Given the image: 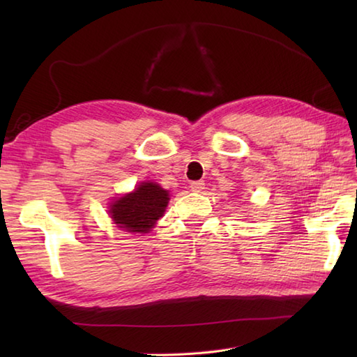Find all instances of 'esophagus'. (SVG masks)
<instances>
[{
  "mask_svg": "<svg viewBox=\"0 0 357 357\" xmlns=\"http://www.w3.org/2000/svg\"><path fill=\"white\" fill-rule=\"evenodd\" d=\"M190 188L195 193H202L204 188H206V183L204 181H195V183L190 184Z\"/></svg>",
  "mask_w": 357,
  "mask_h": 357,
  "instance_id": "esophagus-1",
  "label": "esophagus"
}]
</instances>
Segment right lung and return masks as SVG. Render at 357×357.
<instances>
[{
    "instance_id": "obj_1",
    "label": "right lung",
    "mask_w": 357,
    "mask_h": 357,
    "mask_svg": "<svg viewBox=\"0 0 357 357\" xmlns=\"http://www.w3.org/2000/svg\"><path fill=\"white\" fill-rule=\"evenodd\" d=\"M170 195L156 183H141L132 193L121 196L110 206V218L118 229L128 233H149L162 218Z\"/></svg>"
}]
</instances>
